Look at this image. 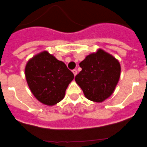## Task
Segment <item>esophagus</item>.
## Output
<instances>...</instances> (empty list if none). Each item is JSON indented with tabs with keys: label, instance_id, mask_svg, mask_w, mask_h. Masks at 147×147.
I'll use <instances>...</instances> for the list:
<instances>
[{
	"label": "esophagus",
	"instance_id": "obj_1",
	"mask_svg": "<svg viewBox=\"0 0 147 147\" xmlns=\"http://www.w3.org/2000/svg\"><path fill=\"white\" fill-rule=\"evenodd\" d=\"M72 72H73L74 76H75L77 75V70H76V69H74V70H72Z\"/></svg>",
	"mask_w": 147,
	"mask_h": 147
}]
</instances>
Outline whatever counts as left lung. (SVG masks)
Returning a JSON list of instances; mask_svg holds the SVG:
<instances>
[{"label": "left lung", "instance_id": "obj_1", "mask_svg": "<svg viewBox=\"0 0 147 147\" xmlns=\"http://www.w3.org/2000/svg\"><path fill=\"white\" fill-rule=\"evenodd\" d=\"M79 66L82 71L75 80L88 99L102 102L113 93L121 71L120 64L113 56L98 49L86 56Z\"/></svg>", "mask_w": 147, "mask_h": 147}]
</instances>
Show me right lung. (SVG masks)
Segmentation results:
<instances>
[{
  "label": "right lung",
  "mask_w": 147,
  "mask_h": 147,
  "mask_svg": "<svg viewBox=\"0 0 147 147\" xmlns=\"http://www.w3.org/2000/svg\"><path fill=\"white\" fill-rule=\"evenodd\" d=\"M25 77L34 97L45 105L54 106L63 99L74 75L63 61L45 51L28 61Z\"/></svg>",
  "instance_id": "1"
}]
</instances>
